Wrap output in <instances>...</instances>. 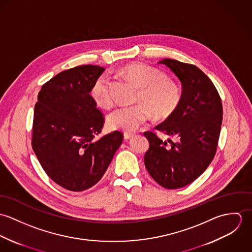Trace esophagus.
<instances>
[{
	"instance_id": "34e87169",
	"label": "esophagus",
	"mask_w": 252,
	"mask_h": 252,
	"mask_svg": "<svg viewBox=\"0 0 252 252\" xmlns=\"http://www.w3.org/2000/svg\"><path fill=\"white\" fill-rule=\"evenodd\" d=\"M134 136H135V134H133V133H124V139L125 140H130V139L134 138Z\"/></svg>"
}]
</instances>
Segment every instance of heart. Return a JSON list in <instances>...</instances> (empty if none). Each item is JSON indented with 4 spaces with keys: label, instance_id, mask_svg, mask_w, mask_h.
I'll use <instances>...</instances> for the list:
<instances>
[{
    "label": "heart",
    "instance_id": "obj_1",
    "mask_svg": "<svg viewBox=\"0 0 252 252\" xmlns=\"http://www.w3.org/2000/svg\"><path fill=\"white\" fill-rule=\"evenodd\" d=\"M124 72L141 88L140 101L144 103L116 108L108 116V126L112 130L134 132L151 117V111L158 117L171 115L179 107L181 99L180 87L171 79L163 77L161 72L144 65L132 63L124 68ZM92 97L95 102L109 108L113 103L108 74L101 75L92 87Z\"/></svg>",
    "mask_w": 252,
    "mask_h": 252
}]
</instances>
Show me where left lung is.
<instances>
[{
  "label": "left lung",
  "mask_w": 252,
  "mask_h": 252,
  "mask_svg": "<svg viewBox=\"0 0 252 252\" xmlns=\"http://www.w3.org/2000/svg\"><path fill=\"white\" fill-rule=\"evenodd\" d=\"M158 63L167 66L181 82L179 107L155 127L176 141H162L153 132H144L149 143L144 165L161 186L178 189L198 179L213 161L222 124V104L212 80L196 66L168 58Z\"/></svg>",
  "instance_id": "8db88e82"
}]
</instances>
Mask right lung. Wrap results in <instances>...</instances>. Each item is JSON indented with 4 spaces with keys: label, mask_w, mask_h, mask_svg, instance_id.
I'll return each mask as SVG.
<instances>
[{
    "label": "right lung",
    "mask_w": 252,
    "mask_h": 252,
    "mask_svg": "<svg viewBox=\"0 0 252 252\" xmlns=\"http://www.w3.org/2000/svg\"><path fill=\"white\" fill-rule=\"evenodd\" d=\"M104 71L83 65L59 72L37 95L33 150L47 176L70 191L86 190L101 180L123 141L118 131L94 140L104 117L91 91Z\"/></svg>",
    "instance_id": "1"
}]
</instances>
